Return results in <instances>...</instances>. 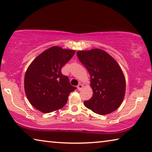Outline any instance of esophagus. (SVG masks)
<instances>
[{
  "mask_svg": "<svg viewBox=\"0 0 152 152\" xmlns=\"http://www.w3.org/2000/svg\"><path fill=\"white\" fill-rule=\"evenodd\" d=\"M82 88H83V86H82L81 84H79L78 85V86H77V88H78V90H80Z\"/></svg>",
  "mask_w": 152,
  "mask_h": 152,
  "instance_id": "esophagus-1",
  "label": "esophagus"
}]
</instances>
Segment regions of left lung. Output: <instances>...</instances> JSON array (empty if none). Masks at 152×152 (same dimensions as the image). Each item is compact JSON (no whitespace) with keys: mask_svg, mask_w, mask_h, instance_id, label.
Wrapping results in <instances>:
<instances>
[{"mask_svg":"<svg viewBox=\"0 0 152 152\" xmlns=\"http://www.w3.org/2000/svg\"><path fill=\"white\" fill-rule=\"evenodd\" d=\"M77 56L87 68L91 78L93 95L84 106L98 114L115 111L125 95L126 80L117 62L103 50L96 48L77 52Z\"/></svg>","mask_w":152,"mask_h":152,"instance_id":"obj_1","label":"left lung"}]
</instances>
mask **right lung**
<instances>
[{
    "mask_svg": "<svg viewBox=\"0 0 152 152\" xmlns=\"http://www.w3.org/2000/svg\"><path fill=\"white\" fill-rule=\"evenodd\" d=\"M75 51L52 46L36 58L24 76V90L28 101L43 113L57 110L66 104L70 93L76 89L62 74L63 66Z\"/></svg>",
    "mask_w": 152,
    "mask_h": 152,
    "instance_id": "add662e5",
    "label": "right lung"
}]
</instances>
